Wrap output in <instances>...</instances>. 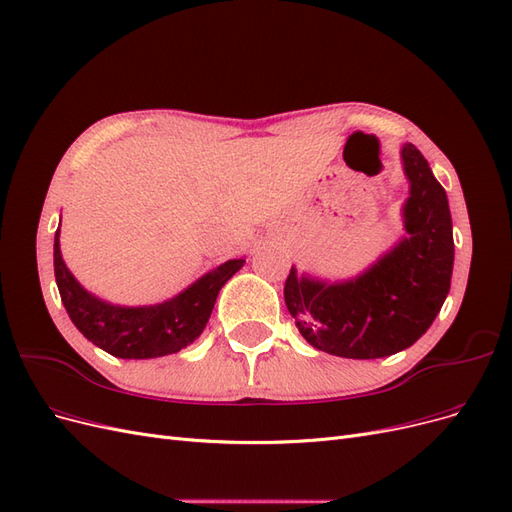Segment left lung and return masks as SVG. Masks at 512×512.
I'll list each match as a JSON object with an SVG mask.
<instances>
[{"mask_svg": "<svg viewBox=\"0 0 512 512\" xmlns=\"http://www.w3.org/2000/svg\"><path fill=\"white\" fill-rule=\"evenodd\" d=\"M410 198L404 207L408 239L346 284L312 282L290 269L284 301L299 333L314 348L344 359H382L410 348L451 290L453 222L446 192L423 153L401 149Z\"/></svg>", "mask_w": 512, "mask_h": 512, "instance_id": "1", "label": "left lung"}]
</instances>
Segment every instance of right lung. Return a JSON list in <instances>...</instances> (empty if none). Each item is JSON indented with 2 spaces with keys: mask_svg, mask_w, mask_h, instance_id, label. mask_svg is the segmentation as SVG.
I'll return each mask as SVG.
<instances>
[{
  "mask_svg": "<svg viewBox=\"0 0 512 512\" xmlns=\"http://www.w3.org/2000/svg\"><path fill=\"white\" fill-rule=\"evenodd\" d=\"M55 280L74 327L91 344L119 359H156L175 354L203 333L220 288L243 267V258L228 260L203 275L179 297L151 307L108 305L81 288L61 260L59 228L53 250Z\"/></svg>",
  "mask_w": 512,
  "mask_h": 512,
  "instance_id": "obj_1",
  "label": "right lung"
}]
</instances>
